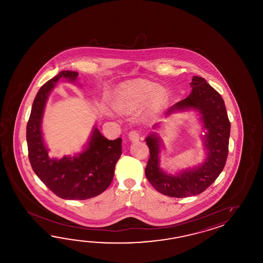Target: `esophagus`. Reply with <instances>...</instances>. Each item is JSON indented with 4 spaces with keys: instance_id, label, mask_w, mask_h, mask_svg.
<instances>
[{
    "instance_id": "1",
    "label": "esophagus",
    "mask_w": 263,
    "mask_h": 263,
    "mask_svg": "<svg viewBox=\"0 0 263 263\" xmlns=\"http://www.w3.org/2000/svg\"><path fill=\"white\" fill-rule=\"evenodd\" d=\"M129 138L133 142H137L140 138V134L137 130H132L129 133Z\"/></svg>"
}]
</instances>
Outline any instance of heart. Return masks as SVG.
Instances as JSON below:
<instances>
[{
  "label": "heart",
  "mask_w": 263,
  "mask_h": 263,
  "mask_svg": "<svg viewBox=\"0 0 263 263\" xmlns=\"http://www.w3.org/2000/svg\"><path fill=\"white\" fill-rule=\"evenodd\" d=\"M151 99L162 102L165 91L154 83L145 81H132L121 84L114 94V104L118 110L132 112L146 104Z\"/></svg>",
  "instance_id": "b5f03b06"
}]
</instances>
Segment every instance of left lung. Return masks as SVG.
Segmentation results:
<instances>
[{"instance_id": "left-lung-1", "label": "left lung", "mask_w": 263, "mask_h": 263, "mask_svg": "<svg viewBox=\"0 0 263 263\" xmlns=\"http://www.w3.org/2000/svg\"><path fill=\"white\" fill-rule=\"evenodd\" d=\"M190 84L193 88L190 95L170 107L166 117L190 110L197 112L204 132L201 135L206 153L204 162L175 175L168 174L161 167L162 138L157 133H151L145 139L151 151L145 176L158 192L170 197L201 194L223 171L229 153L230 122L222 97L202 77L194 76ZM158 128L159 123L153 126L154 129Z\"/></svg>"}]
</instances>
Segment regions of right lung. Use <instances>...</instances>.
Wrapping results in <instances>:
<instances>
[{"mask_svg":"<svg viewBox=\"0 0 263 263\" xmlns=\"http://www.w3.org/2000/svg\"><path fill=\"white\" fill-rule=\"evenodd\" d=\"M79 73L63 70L41 86L34 98L26 128L29 161L35 175L63 199L84 200L101 195L112 182L122 154L121 138L108 140L94 127L84 151L74 156L50 158L42 133L45 106L60 79L77 83Z\"/></svg>","mask_w":263,"mask_h":263,"instance_id":"obj_1","label":"right lung"}]
</instances>
